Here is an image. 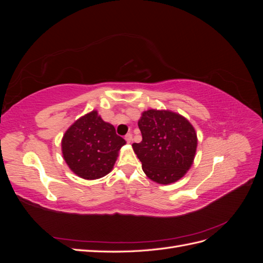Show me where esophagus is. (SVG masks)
Wrapping results in <instances>:
<instances>
[{"label": "esophagus", "instance_id": "obj_1", "mask_svg": "<svg viewBox=\"0 0 263 263\" xmlns=\"http://www.w3.org/2000/svg\"><path fill=\"white\" fill-rule=\"evenodd\" d=\"M125 139H126L127 142H128V144H130L132 140H133V135L132 134H127L126 136H125Z\"/></svg>", "mask_w": 263, "mask_h": 263}]
</instances>
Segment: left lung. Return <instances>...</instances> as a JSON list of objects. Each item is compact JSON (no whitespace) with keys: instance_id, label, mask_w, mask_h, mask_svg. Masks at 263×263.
Here are the masks:
<instances>
[{"instance_id":"obj_1","label":"left lung","mask_w":263,"mask_h":263,"mask_svg":"<svg viewBox=\"0 0 263 263\" xmlns=\"http://www.w3.org/2000/svg\"><path fill=\"white\" fill-rule=\"evenodd\" d=\"M142 140L133 144L146 176L159 184L177 182L192 166L197 136L194 127L179 113L148 109L138 121Z\"/></svg>"}]
</instances>
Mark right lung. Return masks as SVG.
I'll list each match as a JSON object with an SVG mask.
<instances>
[{
    "mask_svg": "<svg viewBox=\"0 0 263 263\" xmlns=\"http://www.w3.org/2000/svg\"><path fill=\"white\" fill-rule=\"evenodd\" d=\"M126 141L116 135L115 127L92 110L66 130L61 151L66 163L84 180H97L113 170L118 153Z\"/></svg>",
    "mask_w": 263,
    "mask_h": 263,
    "instance_id": "add662e5",
    "label": "right lung"
}]
</instances>
